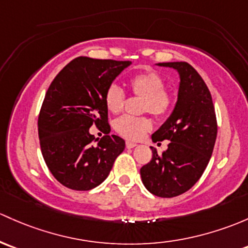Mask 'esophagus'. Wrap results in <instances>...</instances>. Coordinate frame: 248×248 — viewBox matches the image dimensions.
<instances>
[{
	"instance_id": "esophagus-1",
	"label": "esophagus",
	"mask_w": 248,
	"mask_h": 248,
	"mask_svg": "<svg viewBox=\"0 0 248 248\" xmlns=\"http://www.w3.org/2000/svg\"><path fill=\"white\" fill-rule=\"evenodd\" d=\"M137 146V144L135 142H132V141H126V147L127 148H133Z\"/></svg>"
}]
</instances>
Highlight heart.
<instances>
[{
	"label": "heart",
	"instance_id": "b5f03b06",
	"mask_svg": "<svg viewBox=\"0 0 248 248\" xmlns=\"http://www.w3.org/2000/svg\"><path fill=\"white\" fill-rule=\"evenodd\" d=\"M129 90L133 96L142 97L140 110L151 113L157 117L168 115L173 106V96L165 88V79L160 74L153 70H145L129 77ZM104 103L110 113L117 114L126 104V95L121 88L113 84L104 95ZM114 128L121 137L128 140H139L152 128V121L147 116L124 115L117 119Z\"/></svg>",
	"mask_w": 248,
	"mask_h": 248
}]
</instances>
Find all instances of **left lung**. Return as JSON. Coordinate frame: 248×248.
I'll list each match as a JSON object with an SVG mask.
<instances>
[{
    "instance_id": "obj_1",
    "label": "left lung",
    "mask_w": 248,
    "mask_h": 248,
    "mask_svg": "<svg viewBox=\"0 0 248 248\" xmlns=\"http://www.w3.org/2000/svg\"><path fill=\"white\" fill-rule=\"evenodd\" d=\"M179 72L178 100L168 121L152 135L155 142L170 140L168 150L140 169L142 183L158 197L184 194L201 178L209 163L217 135L212 95L199 72L186 62H159Z\"/></svg>"
}]
</instances>
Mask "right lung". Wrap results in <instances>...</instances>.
Listing matches in <instances>:
<instances>
[{"mask_svg":"<svg viewBox=\"0 0 248 248\" xmlns=\"http://www.w3.org/2000/svg\"><path fill=\"white\" fill-rule=\"evenodd\" d=\"M129 61L78 57L52 80L38 117L44 160L64 186L87 191L108 177L124 140L89 133L93 124L109 129L106 91ZM109 133V132H108Z\"/></svg>","mask_w":248,"mask_h":248,"instance_id":"obj_1","label":"right lung"}]
</instances>
